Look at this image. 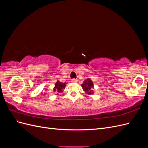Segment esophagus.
Returning <instances> with one entry per match:
<instances>
[{
  "mask_svg": "<svg viewBox=\"0 0 148 148\" xmlns=\"http://www.w3.org/2000/svg\"><path fill=\"white\" fill-rule=\"evenodd\" d=\"M77 81H78V80H77V79H75V78H73V79H71V82H73V83H75V82H77Z\"/></svg>",
  "mask_w": 148,
  "mask_h": 148,
  "instance_id": "obj_1",
  "label": "esophagus"
}]
</instances>
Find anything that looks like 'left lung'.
I'll return each mask as SVG.
<instances>
[{"label": "left lung", "instance_id": "obj_1", "mask_svg": "<svg viewBox=\"0 0 148 148\" xmlns=\"http://www.w3.org/2000/svg\"><path fill=\"white\" fill-rule=\"evenodd\" d=\"M82 86L83 91L85 93L88 95H92L95 91H94V84L90 78H87L84 80L83 84H82Z\"/></svg>", "mask_w": 148, "mask_h": 148}]
</instances>
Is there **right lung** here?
Listing matches in <instances>:
<instances>
[{
    "label": "right lung",
    "mask_w": 148,
    "mask_h": 148,
    "mask_svg": "<svg viewBox=\"0 0 148 148\" xmlns=\"http://www.w3.org/2000/svg\"><path fill=\"white\" fill-rule=\"evenodd\" d=\"M66 83H62L60 82H59V80L55 84V86L53 88V92H55L56 94V95H59V93H62L63 92V91H64V89L65 88L66 86Z\"/></svg>",
    "instance_id": "1"
}]
</instances>
